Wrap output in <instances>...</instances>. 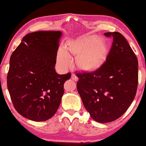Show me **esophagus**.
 I'll list each match as a JSON object with an SVG mask.
<instances>
[{
	"label": "esophagus",
	"instance_id": "obj_1",
	"mask_svg": "<svg viewBox=\"0 0 146 146\" xmlns=\"http://www.w3.org/2000/svg\"><path fill=\"white\" fill-rule=\"evenodd\" d=\"M71 79H72L73 80H74V81H77L78 80V77H77V76H76V75L75 74H72V75H71Z\"/></svg>",
	"mask_w": 146,
	"mask_h": 146
}]
</instances>
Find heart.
I'll use <instances>...</instances> for the list:
<instances>
[{"label":"heart","mask_w":146,"mask_h":146,"mask_svg":"<svg viewBox=\"0 0 146 146\" xmlns=\"http://www.w3.org/2000/svg\"><path fill=\"white\" fill-rule=\"evenodd\" d=\"M69 50L79 58V65L82 69L93 71L97 69L105 60L108 53L107 45L99 38H84L71 43ZM58 62L63 67L72 65L71 55L64 48H60L57 53Z\"/></svg>","instance_id":"obj_1"}]
</instances>
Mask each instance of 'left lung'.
I'll return each mask as SVG.
<instances>
[{
  "mask_svg": "<svg viewBox=\"0 0 146 146\" xmlns=\"http://www.w3.org/2000/svg\"><path fill=\"white\" fill-rule=\"evenodd\" d=\"M113 40L106 61L92 72L76 74L77 89L94 120L112 122L125 113L134 100L138 83L136 55L122 34L104 33Z\"/></svg>",
  "mask_w": 146,
  "mask_h": 146,
  "instance_id": "left-lung-1",
  "label": "left lung"
}]
</instances>
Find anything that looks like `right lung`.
Listing matches in <instances>:
<instances>
[{
    "label": "right lung",
    "mask_w": 146,
    "mask_h": 146,
    "mask_svg": "<svg viewBox=\"0 0 146 146\" xmlns=\"http://www.w3.org/2000/svg\"><path fill=\"white\" fill-rule=\"evenodd\" d=\"M60 31L30 33L22 38L10 59L7 87L16 111L36 122L55 114L71 74L55 70Z\"/></svg>",
    "instance_id": "right-lung-1"
}]
</instances>
